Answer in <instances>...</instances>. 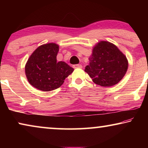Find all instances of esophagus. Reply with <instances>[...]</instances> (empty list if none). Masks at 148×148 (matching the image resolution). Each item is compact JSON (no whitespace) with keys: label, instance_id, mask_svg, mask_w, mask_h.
Listing matches in <instances>:
<instances>
[{"label":"esophagus","instance_id":"obj_1","mask_svg":"<svg viewBox=\"0 0 148 148\" xmlns=\"http://www.w3.org/2000/svg\"><path fill=\"white\" fill-rule=\"evenodd\" d=\"M73 68L75 69H77V68H82V64H74L73 65Z\"/></svg>","mask_w":148,"mask_h":148}]
</instances>
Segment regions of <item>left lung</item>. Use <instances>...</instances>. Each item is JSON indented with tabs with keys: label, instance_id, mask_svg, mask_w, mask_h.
<instances>
[{
	"label": "left lung",
	"instance_id": "left-lung-1",
	"mask_svg": "<svg viewBox=\"0 0 148 148\" xmlns=\"http://www.w3.org/2000/svg\"><path fill=\"white\" fill-rule=\"evenodd\" d=\"M89 60L90 64L85 71L95 84L102 87L118 84L128 69L126 56L116 46L107 41H100L94 46Z\"/></svg>",
	"mask_w": 148,
	"mask_h": 148
}]
</instances>
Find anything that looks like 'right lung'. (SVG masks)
I'll return each instance as SVG.
<instances>
[{"label": "right lung", "instance_id": "right-lung-1", "mask_svg": "<svg viewBox=\"0 0 148 148\" xmlns=\"http://www.w3.org/2000/svg\"><path fill=\"white\" fill-rule=\"evenodd\" d=\"M59 46L55 43L40 46L28 58L25 75L32 86L43 92L56 90L73 71L66 62L56 61Z\"/></svg>", "mask_w": 148, "mask_h": 148}]
</instances>
